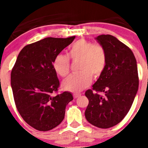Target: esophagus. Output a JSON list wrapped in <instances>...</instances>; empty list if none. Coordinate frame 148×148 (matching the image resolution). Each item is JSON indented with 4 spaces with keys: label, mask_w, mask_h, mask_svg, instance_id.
<instances>
[{
    "label": "esophagus",
    "mask_w": 148,
    "mask_h": 148,
    "mask_svg": "<svg viewBox=\"0 0 148 148\" xmlns=\"http://www.w3.org/2000/svg\"><path fill=\"white\" fill-rule=\"evenodd\" d=\"M82 95V94L80 93V92H76V93H73V97H74V99H77V98H78L80 95Z\"/></svg>",
    "instance_id": "1"
}]
</instances>
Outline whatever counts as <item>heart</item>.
Instances as JSON below:
<instances>
[{
	"instance_id": "heart-1",
	"label": "heart",
	"mask_w": 148,
	"mask_h": 148,
	"mask_svg": "<svg viewBox=\"0 0 148 148\" xmlns=\"http://www.w3.org/2000/svg\"><path fill=\"white\" fill-rule=\"evenodd\" d=\"M70 59L78 60L77 70L63 81L62 87L70 92H80L88 87L93 78L101 75L107 64V55L102 46L80 39L70 46L67 56L59 54L53 61V67L58 75L65 77L70 70Z\"/></svg>"
}]
</instances>
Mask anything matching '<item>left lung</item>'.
<instances>
[{
  "label": "left lung",
  "mask_w": 148,
  "mask_h": 148,
  "mask_svg": "<svg viewBox=\"0 0 148 148\" xmlns=\"http://www.w3.org/2000/svg\"><path fill=\"white\" fill-rule=\"evenodd\" d=\"M95 39L105 50L107 64L92 90L86 91L89 104L84 114L91 125L109 128L119 124L131 108L138 88V69L131 49L116 37L101 35Z\"/></svg>",
  "instance_id": "obj_1"
}]
</instances>
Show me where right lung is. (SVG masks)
I'll use <instances>...</instances> for the list:
<instances>
[{
  "label": "right lung",
  "mask_w": 148,
  "mask_h": 148,
  "mask_svg": "<svg viewBox=\"0 0 148 148\" xmlns=\"http://www.w3.org/2000/svg\"><path fill=\"white\" fill-rule=\"evenodd\" d=\"M75 36L46 38L25 46L11 73V86L18 111L23 119L40 131H48L61 124L65 109L73 99L70 92L53 96L60 85L53 61L70 45Z\"/></svg>",
  "instance_id": "add662e5"
}]
</instances>
